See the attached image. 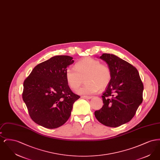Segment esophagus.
I'll use <instances>...</instances> for the list:
<instances>
[{
  "label": "esophagus",
  "instance_id": "1",
  "mask_svg": "<svg viewBox=\"0 0 160 160\" xmlns=\"http://www.w3.org/2000/svg\"><path fill=\"white\" fill-rule=\"evenodd\" d=\"M82 98H84V99H91L92 97H89V96H82Z\"/></svg>",
  "mask_w": 160,
  "mask_h": 160
}]
</instances>
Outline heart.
<instances>
[{"label":"heart","mask_w":160,"mask_h":160,"mask_svg":"<svg viewBox=\"0 0 160 160\" xmlns=\"http://www.w3.org/2000/svg\"><path fill=\"white\" fill-rule=\"evenodd\" d=\"M65 76L69 86L76 90L84 80L86 84L77 93L81 95H92L106 88L112 80V72L105 64L91 58H85L78 61L74 68H68Z\"/></svg>","instance_id":"1"}]
</instances>
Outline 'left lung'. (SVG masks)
Returning a JSON list of instances; mask_svg holds the SVG:
<instances>
[{"label":"left lung","mask_w":160,"mask_h":160,"mask_svg":"<svg viewBox=\"0 0 160 160\" xmlns=\"http://www.w3.org/2000/svg\"><path fill=\"white\" fill-rule=\"evenodd\" d=\"M112 72V80L101 97L104 105L95 112L97 120L110 127L129 122L143 101V84L137 69L112 54L99 57Z\"/></svg>","instance_id":"8db88e82"}]
</instances>
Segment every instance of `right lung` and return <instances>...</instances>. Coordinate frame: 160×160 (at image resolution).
Wrapping results in <instances>:
<instances>
[{"label": "right lung", "instance_id": "add662e5", "mask_svg": "<svg viewBox=\"0 0 160 160\" xmlns=\"http://www.w3.org/2000/svg\"><path fill=\"white\" fill-rule=\"evenodd\" d=\"M69 56H56L37 65L23 83V101L31 119L47 128L63 125L80 98L69 87L65 72L74 63Z\"/></svg>", "mask_w": 160, "mask_h": 160}]
</instances>
